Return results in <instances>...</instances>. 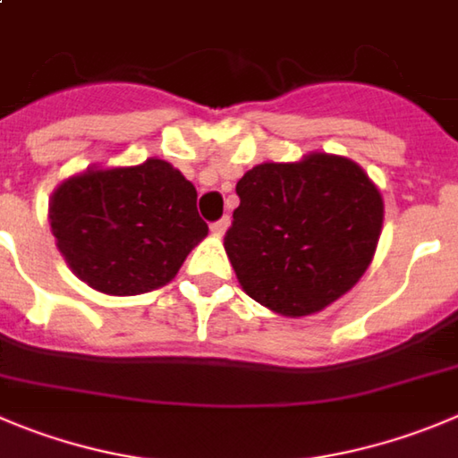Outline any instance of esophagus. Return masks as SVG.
Here are the masks:
<instances>
[{
	"label": "esophagus",
	"instance_id": "34e87169",
	"mask_svg": "<svg viewBox=\"0 0 458 458\" xmlns=\"http://www.w3.org/2000/svg\"><path fill=\"white\" fill-rule=\"evenodd\" d=\"M228 225H230V219L228 216H224V219L215 221V224L209 225V230H212V234H216V237H224L225 230H228Z\"/></svg>",
	"mask_w": 458,
	"mask_h": 458
}]
</instances>
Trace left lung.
I'll use <instances>...</instances> for the list:
<instances>
[{
	"label": "left lung",
	"mask_w": 458,
	"mask_h": 458,
	"mask_svg": "<svg viewBox=\"0 0 458 458\" xmlns=\"http://www.w3.org/2000/svg\"><path fill=\"white\" fill-rule=\"evenodd\" d=\"M237 196L225 253L243 292L276 314L326 310L373 262L384 200L348 157L314 151L262 162L243 174Z\"/></svg>",
	"instance_id": "1"
}]
</instances>
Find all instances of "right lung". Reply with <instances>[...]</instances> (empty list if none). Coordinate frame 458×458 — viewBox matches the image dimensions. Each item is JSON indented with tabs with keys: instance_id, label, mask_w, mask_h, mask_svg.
<instances>
[{
	"instance_id": "right-lung-1",
	"label": "right lung",
	"mask_w": 458,
	"mask_h": 458,
	"mask_svg": "<svg viewBox=\"0 0 458 458\" xmlns=\"http://www.w3.org/2000/svg\"><path fill=\"white\" fill-rule=\"evenodd\" d=\"M49 224L72 273L108 296L165 287L208 234L196 187L157 157L65 178L49 199Z\"/></svg>"
}]
</instances>
